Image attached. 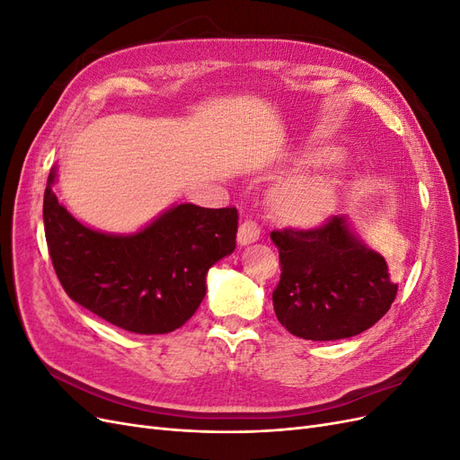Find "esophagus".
Listing matches in <instances>:
<instances>
[{
    "mask_svg": "<svg viewBox=\"0 0 460 460\" xmlns=\"http://www.w3.org/2000/svg\"><path fill=\"white\" fill-rule=\"evenodd\" d=\"M261 238V228L257 222L253 220H245L240 225V232H238V243L240 245H249Z\"/></svg>",
    "mask_w": 460,
    "mask_h": 460,
    "instance_id": "34e87169",
    "label": "esophagus"
}]
</instances>
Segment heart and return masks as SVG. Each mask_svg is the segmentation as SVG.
<instances>
[{
	"label": "heart",
	"instance_id": "b5f03b06",
	"mask_svg": "<svg viewBox=\"0 0 460 460\" xmlns=\"http://www.w3.org/2000/svg\"><path fill=\"white\" fill-rule=\"evenodd\" d=\"M333 198V186L330 174L309 172L288 182L278 193V207L288 217L297 220H313L323 215Z\"/></svg>",
	"mask_w": 460,
	"mask_h": 460
}]
</instances>
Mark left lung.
I'll return each mask as SVG.
<instances>
[{
  "label": "left lung",
  "instance_id": "obj_1",
  "mask_svg": "<svg viewBox=\"0 0 460 460\" xmlns=\"http://www.w3.org/2000/svg\"><path fill=\"white\" fill-rule=\"evenodd\" d=\"M280 284L274 313L294 336L313 341L353 338L389 311L397 284L385 259L358 240L349 218L336 215L313 230H274Z\"/></svg>",
  "mask_w": 460,
  "mask_h": 460
}]
</instances>
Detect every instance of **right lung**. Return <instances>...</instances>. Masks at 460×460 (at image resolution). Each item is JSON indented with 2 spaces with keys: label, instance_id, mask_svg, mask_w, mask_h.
Masks as SVG:
<instances>
[{
  "label": "right lung",
  "instance_id": "add662e5",
  "mask_svg": "<svg viewBox=\"0 0 460 460\" xmlns=\"http://www.w3.org/2000/svg\"><path fill=\"white\" fill-rule=\"evenodd\" d=\"M48 176L44 228L66 296L134 333H169L186 324L207 294V272L235 249L238 211L172 205L132 234L82 225L55 196Z\"/></svg>",
  "mask_w": 460,
  "mask_h": 460
}]
</instances>
